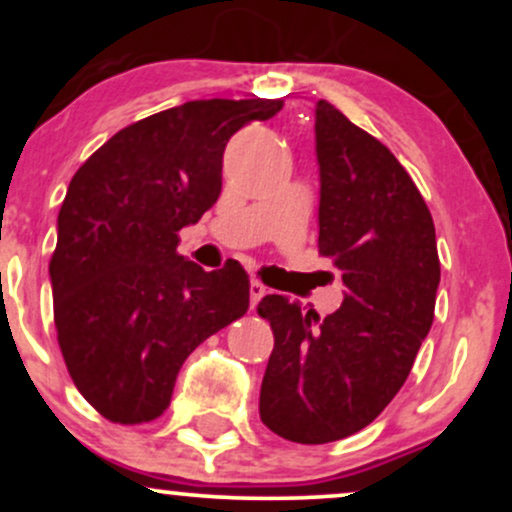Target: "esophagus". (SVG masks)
Masks as SVG:
<instances>
[{
    "label": "esophagus",
    "mask_w": 512,
    "mask_h": 512,
    "mask_svg": "<svg viewBox=\"0 0 512 512\" xmlns=\"http://www.w3.org/2000/svg\"><path fill=\"white\" fill-rule=\"evenodd\" d=\"M264 296H267V286H264L262 281L252 279V281H250V308L255 310L257 303H260Z\"/></svg>",
    "instance_id": "obj_1"
}]
</instances>
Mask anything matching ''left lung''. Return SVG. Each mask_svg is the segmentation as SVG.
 Here are the masks:
<instances>
[{"label":"left lung","instance_id":"obj_1","mask_svg":"<svg viewBox=\"0 0 512 512\" xmlns=\"http://www.w3.org/2000/svg\"><path fill=\"white\" fill-rule=\"evenodd\" d=\"M317 250L342 272V308L317 320L264 296L274 332L260 419L276 436L320 445L378 419L407 380L436 313V226L419 187L383 142L332 103L315 108Z\"/></svg>","mask_w":512,"mask_h":512}]
</instances>
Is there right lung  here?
Here are the masks:
<instances>
[{
    "instance_id": "1",
    "label": "right lung",
    "mask_w": 512,
    "mask_h": 512,
    "mask_svg": "<svg viewBox=\"0 0 512 512\" xmlns=\"http://www.w3.org/2000/svg\"><path fill=\"white\" fill-rule=\"evenodd\" d=\"M281 108L182 103L120 129L69 182L50 260L57 344L76 390L113 424L158 419L185 358L248 313L240 262L204 272L178 233L219 199L228 139Z\"/></svg>"
}]
</instances>
